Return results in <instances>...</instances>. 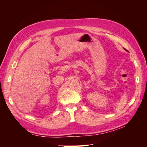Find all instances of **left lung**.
<instances>
[{
  "label": "left lung",
  "instance_id": "left-lung-1",
  "mask_svg": "<svg viewBox=\"0 0 147 147\" xmlns=\"http://www.w3.org/2000/svg\"><path fill=\"white\" fill-rule=\"evenodd\" d=\"M124 50H126V51H127V50H126V49H125V48H124Z\"/></svg>",
  "mask_w": 147,
  "mask_h": 147
}]
</instances>
